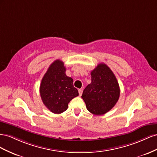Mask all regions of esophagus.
Segmentation results:
<instances>
[{
    "instance_id": "34e87169",
    "label": "esophagus",
    "mask_w": 157,
    "mask_h": 157,
    "mask_svg": "<svg viewBox=\"0 0 157 157\" xmlns=\"http://www.w3.org/2000/svg\"><path fill=\"white\" fill-rule=\"evenodd\" d=\"M78 92H79V96H82V93H83V90L82 89H79L78 90Z\"/></svg>"
}]
</instances>
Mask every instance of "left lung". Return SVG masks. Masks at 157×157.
<instances>
[{"label": "left lung", "mask_w": 157, "mask_h": 157, "mask_svg": "<svg viewBox=\"0 0 157 157\" xmlns=\"http://www.w3.org/2000/svg\"><path fill=\"white\" fill-rule=\"evenodd\" d=\"M91 83L85 88L82 98L91 113L104 114L118 101L119 84L113 71L104 63L98 64L91 71Z\"/></svg>", "instance_id": "1"}]
</instances>
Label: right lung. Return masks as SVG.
<instances>
[{"instance_id":"add662e5","label":"right lung","mask_w":157,"mask_h":157,"mask_svg":"<svg viewBox=\"0 0 157 157\" xmlns=\"http://www.w3.org/2000/svg\"><path fill=\"white\" fill-rule=\"evenodd\" d=\"M64 62L56 60L51 64L40 85V95L47 108L55 114H61L70 101L79 95L74 87L73 79L66 74Z\"/></svg>"}]
</instances>
